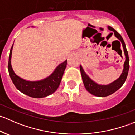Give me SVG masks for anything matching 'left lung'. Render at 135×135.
Segmentation results:
<instances>
[{"label":"left lung","mask_w":135,"mask_h":135,"mask_svg":"<svg viewBox=\"0 0 135 135\" xmlns=\"http://www.w3.org/2000/svg\"><path fill=\"white\" fill-rule=\"evenodd\" d=\"M108 28H109L110 31H112L113 32H114L115 36L120 40L121 42H122V46H123V51H124L125 55H126V61H125L124 62V69H123V73H122L120 77H119L116 81L112 83L110 85H98V84H97L96 83L94 82L93 81H92V80L88 77V76L85 74V72L83 70L81 66H80V72H81V77H82L83 82H84V86H85V89L88 90V92L91 93L92 95L97 97L108 96V95L114 93V92H115L117 90H118V89L123 85V84H124L125 81H126L129 69V55H128V52L127 50L126 49V44H125V42L124 40H123V38L122 37L120 34L118 33V32H117L115 29H114L112 27L108 26Z\"/></svg>","instance_id":"1"}]
</instances>
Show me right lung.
Segmentation results:
<instances>
[{"instance_id":"add662e5","label":"right lung","mask_w":135,"mask_h":135,"mask_svg":"<svg viewBox=\"0 0 135 135\" xmlns=\"http://www.w3.org/2000/svg\"><path fill=\"white\" fill-rule=\"evenodd\" d=\"M13 45L9 53L8 69L11 80L16 88L21 93L33 98L45 97L54 93L57 89L61 83L62 75L66 69V60L60 64L54 73L47 78L38 81H26L16 75L11 66L10 60Z\"/></svg>"}]
</instances>
